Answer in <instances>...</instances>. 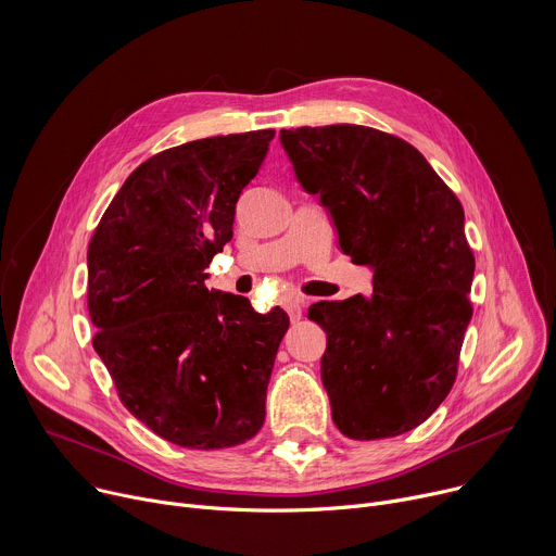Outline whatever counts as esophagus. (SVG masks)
<instances>
[{
	"instance_id": "34e87169",
	"label": "esophagus",
	"mask_w": 556,
	"mask_h": 556,
	"mask_svg": "<svg viewBox=\"0 0 556 556\" xmlns=\"http://www.w3.org/2000/svg\"><path fill=\"white\" fill-rule=\"evenodd\" d=\"M283 307L290 314V321H299L301 319V312H303V299L290 296V299L283 301Z\"/></svg>"
}]
</instances>
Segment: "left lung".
I'll return each instance as SVG.
<instances>
[{
  "mask_svg": "<svg viewBox=\"0 0 556 556\" xmlns=\"http://www.w3.org/2000/svg\"><path fill=\"white\" fill-rule=\"evenodd\" d=\"M299 185L319 195L339 247L374 277L371 296L319 301L321 380L332 420L352 440L422 425L457 374L475 257L464 208L409 142L361 125L281 129Z\"/></svg>",
  "mask_w": 556,
  "mask_h": 556,
  "instance_id": "obj_1",
  "label": "left lung"
}]
</instances>
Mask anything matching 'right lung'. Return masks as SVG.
I'll return each mask as SVG.
<instances>
[{
    "label": "right lung",
    "instance_id": "right-lung-1",
    "mask_svg": "<svg viewBox=\"0 0 556 556\" xmlns=\"http://www.w3.org/2000/svg\"><path fill=\"white\" fill-rule=\"evenodd\" d=\"M275 129L213 136L151 155L118 189L88 249L94 350L127 412L187 448L244 444L264 425L288 314L208 290L235 204Z\"/></svg>",
    "mask_w": 556,
    "mask_h": 556
}]
</instances>
